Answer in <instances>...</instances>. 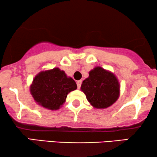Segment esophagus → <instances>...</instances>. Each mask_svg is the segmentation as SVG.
Here are the masks:
<instances>
[{
  "instance_id": "1",
  "label": "esophagus",
  "mask_w": 157,
  "mask_h": 157,
  "mask_svg": "<svg viewBox=\"0 0 157 157\" xmlns=\"http://www.w3.org/2000/svg\"><path fill=\"white\" fill-rule=\"evenodd\" d=\"M81 83H82V81H77V82H76V83H77V87H78V89H80L81 85Z\"/></svg>"
}]
</instances>
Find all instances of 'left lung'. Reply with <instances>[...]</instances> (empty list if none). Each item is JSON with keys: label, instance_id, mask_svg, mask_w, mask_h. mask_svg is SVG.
Returning <instances> with one entry per match:
<instances>
[{"label": "left lung", "instance_id": "left-lung-1", "mask_svg": "<svg viewBox=\"0 0 157 157\" xmlns=\"http://www.w3.org/2000/svg\"><path fill=\"white\" fill-rule=\"evenodd\" d=\"M89 74L81 90L89 104L96 109H106L114 104L120 96V84L116 75L101 66H96Z\"/></svg>", "mask_w": 157, "mask_h": 157}]
</instances>
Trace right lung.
Here are the masks:
<instances>
[{"mask_svg":"<svg viewBox=\"0 0 157 157\" xmlns=\"http://www.w3.org/2000/svg\"><path fill=\"white\" fill-rule=\"evenodd\" d=\"M77 89L71 77L59 68L41 71L30 85V93L38 105L51 111L59 110L67 95Z\"/></svg>","mask_w":157,"mask_h":157,"instance_id":"right-lung-1","label":"right lung"}]
</instances>
